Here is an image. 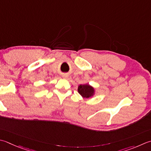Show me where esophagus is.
Wrapping results in <instances>:
<instances>
[{
  "label": "esophagus",
  "instance_id": "1",
  "mask_svg": "<svg viewBox=\"0 0 151 151\" xmlns=\"http://www.w3.org/2000/svg\"><path fill=\"white\" fill-rule=\"evenodd\" d=\"M65 77H66V76H65Z\"/></svg>",
  "mask_w": 151,
  "mask_h": 151
}]
</instances>
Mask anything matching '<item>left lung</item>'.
Instances as JSON below:
<instances>
[{"instance_id": "1", "label": "left lung", "mask_w": 151, "mask_h": 151, "mask_svg": "<svg viewBox=\"0 0 151 151\" xmlns=\"http://www.w3.org/2000/svg\"><path fill=\"white\" fill-rule=\"evenodd\" d=\"M78 92L81 94L84 98H89L92 97L95 93V90L88 84H81L78 86Z\"/></svg>"}]
</instances>
